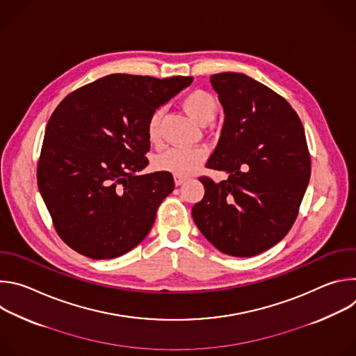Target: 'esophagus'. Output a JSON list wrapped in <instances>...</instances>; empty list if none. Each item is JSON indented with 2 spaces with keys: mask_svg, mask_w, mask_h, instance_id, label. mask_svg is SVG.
I'll return each mask as SVG.
<instances>
[{
  "mask_svg": "<svg viewBox=\"0 0 356 356\" xmlns=\"http://www.w3.org/2000/svg\"><path fill=\"white\" fill-rule=\"evenodd\" d=\"M173 177H175V184H176V186H180V184H183V183L186 181V177H183V176L175 175Z\"/></svg>",
  "mask_w": 356,
  "mask_h": 356,
  "instance_id": "34e87169",
  "label": "esophagus"
}]
</instances>
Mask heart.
Wrapping results in <instances>:
<instances>
[{
    "instance_id": "1",
    "label": "heart",
    "mask_w": 356,
    "mask_h": 356,
    "mask_svg": "<svg viewBox=\"0 0 356 356\" xmlns=\"http://www.w3.org/2000/svg\"><path fill=\"white\" fill-rule=\"evenodd\" d=\"M181 106L193 120L200 124H209L216 117L218 101L210 91L195 88L183 97ZM161 121L162 110H155L149 115L146 122V136L149 142L154 145H158L162 139ZM207 158L209 149L206 146L170 147L155 159L154 166L161 172H168L177 176H188L204 163Z\"/></svg>"
}]
</instances>
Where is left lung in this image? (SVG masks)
I'll use <instances>...</instances> for the list:
<instances>
[{
	"label": "left lung",
	"mask_w": 356,
	"mask_h": 356,
	"mask_svg": "<svg viewBox=\"0 0 356 356\" xmlns=\"http://www.w3.org/2000/svg\"><path fill=\"white\" fill-rule=\"evenodd\" d=\"M211 84L225 121L209 169L204 197L194 204L195 225L218 250L250 258L282 241L293 227L306 193L312 159L306 134L287 101L241 73H218Z\"/></svg>",
	"instance_id": "left-lung-1"
}]
</instances>
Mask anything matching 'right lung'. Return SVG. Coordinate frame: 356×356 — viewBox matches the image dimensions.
Here are the masks:
<instances>
[{
  "mask_svg": "<svg viewBox=\"0 0 356 356\" xmlns=\"http://www.w3.org/2000/svg\"><path fill=\"white\" fill-rule=\"evenodd\" d=\"M193 77L110 74L67 97L50 117L38 162V187L58 235L91 259H113L149 234L172 173L136 176L149 115Z\"/></svg>",
  "mask_w": 356,
  "mask_h": 356,
  "instance_id": "add662e5",
  "label": "right lung"
}]
</instances>
